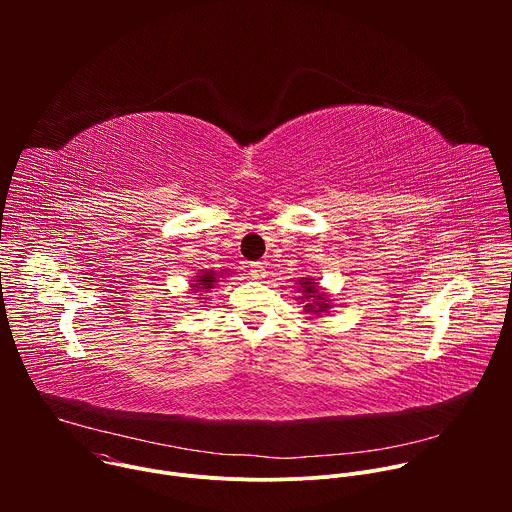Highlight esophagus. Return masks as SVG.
I'll list each match as a JSON object with an SVG mask.
<instances>
[{"mask_svg": "<svg viewBox=\"0 0 512 512\" xmlns=\"http://www.w3.org/2000/svg\"><path fill=\"white\" fill-rule=\"evenodd\" d=\"M265 275H267V271H265V267H263L261 263H253V265H251V277H253V279L261 281V279H265Z\"/></svg>", "mask_w": 512, "mask_h": 512, "instance_id": "obj_1", "label": "esophagus"}]
</instances>
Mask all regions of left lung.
<instances>
[{"mask_svg": "<svg viewBox=\"0 0 512 512\" xmlns=\"http://www.w3.org/2000/svg\"><path fill=\"white\" fill-rule=\"evenodd\" d=\"M296 285H298L296 302L302 304V312L306 314V318H322L330 314L336 300L328 289L320 285V279L302 277L298 279Z\"/></svg>", "mask_w": 512, "mask_h": 512, "instance_id": "left-lung-1", "label": "left lung"}]
</instances>
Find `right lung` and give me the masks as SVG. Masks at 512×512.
<instances>
[{"label":"right lung","instance_id":"right-lung-1","mask_svg":"<svg viewBox=\"0 0 512 512\" xmlns=\"http://www.w3.org/2000/svg\"><path fill=\"white\" fill-rule=\"evenodd\" d=\"M229 273H233V269H221V271H214V269H202L200 273H196V275H192V279H188L190 281V285H188V298H192V296H196V300H206V298H202V296H208L210 291L221 283V281H227V277H229ZM204 304V302H202Z\"/></svg>","mask_w":512,"mask_h":512}]
</instances>
